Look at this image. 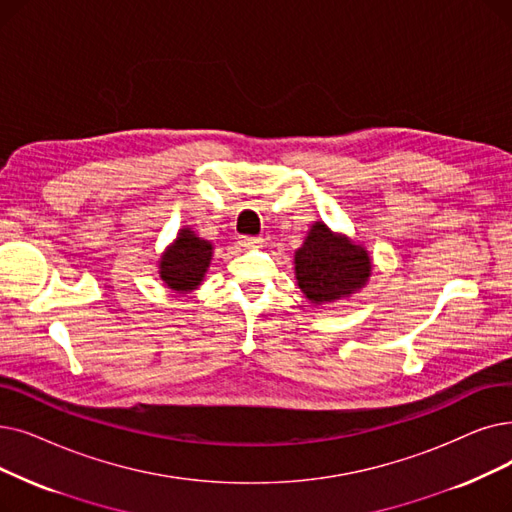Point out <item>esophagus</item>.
Instances as JSON below:
<instances>
[{"label":"esophagus","instance_id":"esophagus-1","mask_svg":"<svg viewBox=\"0 0 512 512\" xmlns=\"http://www.w3.org/2000/svg\"><path fill=\"white\" fill-rule=\"evenodd\" d=\"M240 244H242V247H247V249H257V247H261V244H263V238H259V236H242Z\"/></svg>","mask_w":512,"mask_h":512}]
</instances>
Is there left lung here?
Listing matches in <instances>:
<instances>
[{
  "mask_svg": "<svg viewBox=\"0 0 512 512\" xmlns=\"http://www.w3.org/2000/svg\"><path fill=\"white\" fill-rule=\"evenodd\" d=\"M372 274V261L362 244L335 234L316 221L295 253V278L303 295L316 305L358 293Z\"/></svg>",
  "mask_w": 512,
  "mask_h": 512,
  "instance_id": "1",
  "label": "left lung"
}]
</instances>
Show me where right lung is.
Masks as SVG:
<instances>
[{
    "label": "right lung",
    "mask_w": 512,
    "mask_h": 512,
    "mask_svg": "<svg viewBox=\"0 0 512 512\" xmlns=\"http://www.w3.org/2000/svg\"><path fill=\"white\" fill-rule=\"evenodd\" d=\"M213 257V244L182 228L173 244L161 255L159 276L175 293H190L203 282Z\"/></svg>",
    "instance_id": "right-lung-1"
}]
</instances>
